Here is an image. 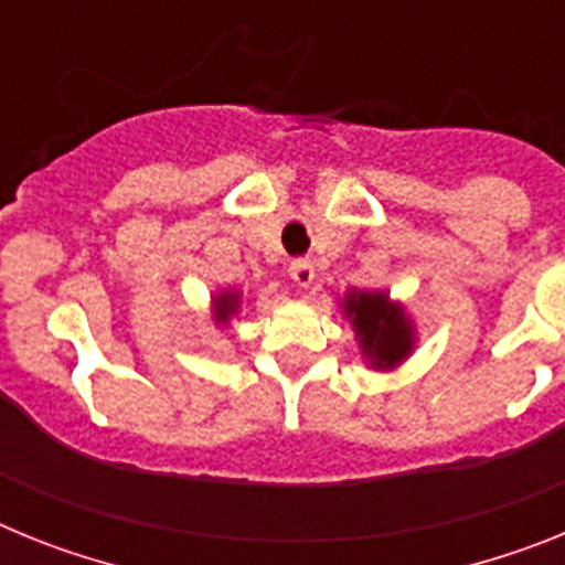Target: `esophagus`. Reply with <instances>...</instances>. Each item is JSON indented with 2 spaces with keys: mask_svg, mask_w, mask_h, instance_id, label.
<instances>
[{
  "mask_svg": "<svg viewBox=\"0 0 565 565\" xmlns=\"http://www.w3.org/2000/svg\"><path fill=\"white\" fill-rule=\"evenodd\" d=\"M288 277H291L299 288H308L313 282V277H317V271H313L311 259L299 257V259H291V266H288Z\"/></svg>",
  "mask_w": 565,
  "mask_h": 565,
  "instance_id": "34e87169",
  "label": "esophagus"
}]
</instances>
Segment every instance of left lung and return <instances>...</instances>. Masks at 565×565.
Returning a JSON list of instances; mask_svg holds the SVG:
<instances>
[{
	"instance_id": "obj_1",
	"label": "left lung",
	"mask_w": 565,
	"mask_h": 565,
	"mask_svg": "<svg viewBox=\"0 0 565 565\" xmlns=\"http://www.w3.org/2000/svg\"><path fill=\"white\" fill-rule=\"evenodd\" d=\"M344 313L351 317L359 344H362L364 356L371 359L373 367H382V371L396 367L413 351L411 322L402 313V308L393 306L382 291L348 294Z\"/></svg>"
}]
</instances>
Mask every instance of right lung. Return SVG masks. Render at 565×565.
<instances>
[{
  "mask_svg": "<svg viewBox=\"0 0 565 565\" xmlns=\"http://www.w3.org/2000/svg\"><path fill=\"white\" fill-rule=\"evenodd\" d=\"M237 306H239V297L237 294H221V297L214 299V311H217V319H223V322H226L228 317H232L234 311H237Z\"/></svg>",
  "mask_w": 565,
  "mask_h": 565,
  "instance_id": "add662e5",
  "label": "right lung"
}]
</instances>
